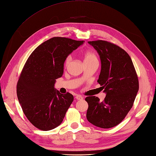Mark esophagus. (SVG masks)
<instances>
[{
    "label": "esophagus",
    "instance_id": "1",
    "mask_svg": "<svg viewBox=\"0 0 156 156\" xmlns=\"http://www.w3.org/2000/svg\"><path fill=\"white\" fill-rule=\"evenodd\" d=\"M76 100H81L83 99V98L82 96H81L80 95H76Z\"/></svg>",
    "mask_w": 156,
    "mask_h": 156
}]
</instances>
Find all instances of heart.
I'll return each mask as SVG.
<instances>
[{
	"label": "heart",
	"mask_w": 156,
	"mask_h": 156,
	"mask_svg": "<svg viewBox=\"0 0 156 156\" xmlns=\"http://www.w3.org/2000/svg\"><path fill=\"white\" fill-rule=\"evenodd\" d=\"M84 63L85 64H89L93 62H98V59L96 57V55L92 51H87L84 55ZM72 60L71 55H69L66 57L65 60V65H67Z\"/></svg>",
	"instance_id": "b5f03b06"
}]
</instances>
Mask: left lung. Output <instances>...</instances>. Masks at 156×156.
I'll list each match as a JSON object with an SVG mask.
<instances>
[{"label": "left lung", "instance_id": "left-lung-1", "mask_svg": "<svg viewBox=\"0 0 156 156\" xmlns=\"http://www.w3.org/2000/svg\"><path fill=\"white\" fill-rule=\"evenodd\" d=\"M100 58L101 71L98 80L106 93L103 101L87 96L86 117L96 126L110 128L119 124L133 107L139 83L129 55L115 44L105 41H89Z\"/></svg>", "mask_w": 156, "mask_h": 156}]
</instances>
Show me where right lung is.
<instances>
[{
  "instance_id": "obj_1",
  "label": "right lung",
  "mask_w": 156,
  "mask_h": 156,
  "mask_svg": "<svg viewBox=\"0 0 156 156\" xmlns=\"http://www.w3.org/2000/svg\"><path fill=\"white\" fill-rule=\"evenodd\" d=\"M84 42L53 37L28 58L18 81L17 96L25 115L37 128L49 131L62 122L73 96L56 90V79L63 75L66 57Z\"/></svg>"
}]
</instances>
